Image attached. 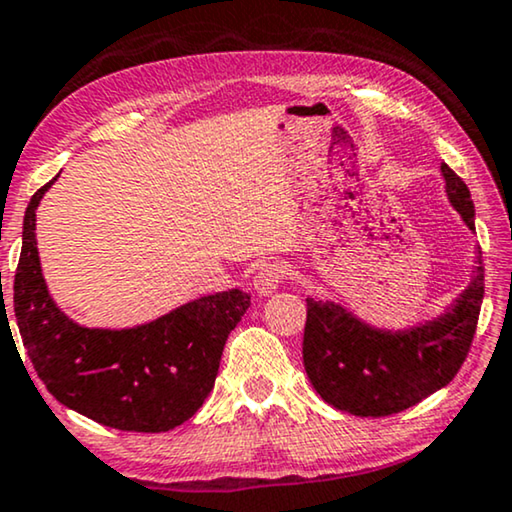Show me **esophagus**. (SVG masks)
I'll return each mask as SVG.
<instances>
[{
    "label": "esophagus",
    "mask_w": 512,
    "mask_h": 512,
    "mask_svg": "<svg viewBox=\"0 0 512 512\" xmlns=\"http://www.w3.org/2000/svg\"><path fill=\"white\" fill-rule=\"evenodd\" d=\"M284 275H286L284 265H279V263L263 265V268L258 270L254 277V291L258 293V296H272V293L279 289V284H282Z\"/></svg>",
    "instance_id": "esophagus-1"
}]
</instances>
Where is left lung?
Instances as JSON below:
<instances>
[{
    "label": "left lung",
    "instance_id": "1",
    "mask_svg": "<svg viewBox=\"0 0 512 512\" xmlns=\"http://www.w3.org/2000/svg\"><path fill=\"white\" fill-rule=\"evenodd\" d=\"M445 193L468 230H475L471 191L445 163ZM480 249V247H478ZM485 296L480 251L473 277L438 317L408 328H380L333 300L307 298L303 363L312 387L335 410L387 417L436 394L459 373Z\"/></svg>",
    "mask_w": 512,
    "mask_h": 512
}]
</instances>
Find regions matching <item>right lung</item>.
I'll list each match as a JSON object with an SVG mask.
<instances>
[{
  "label": "right lung",
  "instance_id": "1",
  "mask_svg": "<svg viewBox=\"0 0 512 512\" xmlns=\"http://www.w3.org/2000/svg\"><path fill=\"white\" fill-rule=\"evenodd\" d=\"M53 181L25 209L13 282L18 331L39 380L69 410L111 429L160 433L184 424L214 389L223 347L251 296L242 289L200 296L132 328L76 324L48 293L34 233Z\"/></svg>",
  "mask_w": 512,
  "mask_h": 512
}]
</instances>
